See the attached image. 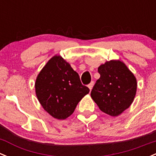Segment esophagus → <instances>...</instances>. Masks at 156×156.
I'll return each instance as SVG.
<instances>
[{
    "instance_id": "esophagus-1",
    "label": "esophagus",
    "mask_w": 156,
    "mask_h": 156,
    "mask_svg": "<svg viewBox=\"0 0 156 156\" xmlns=\"http://www.w3.org/2000/svg\"><path fill=\"white\" fill-rule=\"evenodd\" d=\"M93 86H94V82L92 81L90 83H89V85H88V87L89 88V89H90V90H92V87H93Z\"/></svg>"
}]
</instances>
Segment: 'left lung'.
Segmentation results:
<instances>
[{
	"label": "left lung",
	"mask_w": 156,
	"mask_h": 156,
	"mask_svg": "<svg viewBox=\"0 0 156 156\" xmlns=\"http://www.w3.org/2000/svg\"><path fill=\"white\" fill-rule=\"evenodd\" d=\"M100 78L94 85L91 97L100 110L118 116L132 104L136 92V80L120 61H107L98 68Z\"/></svg>",
	"instance_id": "1"
}]
</instances>
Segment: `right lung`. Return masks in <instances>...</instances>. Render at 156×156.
<instances>
[{
  "mask_svg": "<svg viewBox=\"0 0 156 156\" xmlns=\"http://www.w3.org/2000/svg\"><path fill=\"white\" fill-rule=\"evenodd\" d=\"M37 98L52 117L64 120L72 115L79 101L89 92L79 74L61 56L48 61L35 81Z\"/></svg>",
  "mask_w": 156,
  "mask_h": 156,
  "instance_id": "right-lung-1",
  "label": "right lung"
}]
</instances>
